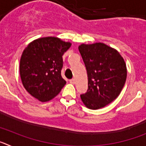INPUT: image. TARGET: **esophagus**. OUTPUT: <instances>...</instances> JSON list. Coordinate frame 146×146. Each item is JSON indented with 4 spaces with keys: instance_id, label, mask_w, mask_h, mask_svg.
Instances as JSON below:
<instances>
[{
    "instance_id": "34e87169",
    "label": "esophagus",
    "mask_w": 146,
    "mask_h": 146,
    "mask_svg": "<svg viewBox=\"0 0 146 146\" xmlns=\"http://www.w3.org/2000/svg\"><path fill=\"white\" fill-rule=\"evenodd\" d=\"M69 82H70V83H72V84H74V83H75V80L74 79L69 80Z\"/></svg>"
}]
</instances>
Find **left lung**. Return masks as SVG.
Instances as JSON below:
<instances>
[{
	"instance_id": "obj_1",
	"label": "left lung",
	"mask_w": 146,
	"mask_h": 146,
	"mask_svg": "<svg viewBox=\"0 0 146 146\" xmlns=\"http://www.w3.org/2000/svg\"><path fill=\"white\" fill-rule=\"evenodd\" d=\"M88 74V90L80 95L87 108L97 110L116 99L126 80V66L119 52L103 43L78 47Z\"/></svg>"
}]
</instances>
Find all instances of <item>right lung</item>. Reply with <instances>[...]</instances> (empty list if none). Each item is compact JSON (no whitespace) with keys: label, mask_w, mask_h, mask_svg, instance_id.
<instances>
[{"label":"right lung","mask_w":146,"mask_h":146,"mask_svg":"<svg viewBox=\"0 0 146 146\" xmlns=\"http://www.w3.org/2000/svg\"><path fill=\"white\" fill-rule=\"evenodd\" d=\"M71 43L56 37L34 40L24 50L20 59L22 82L31 96L41 102L53 99L66 83L61 77L63 58Z\"/></svg>","instance_id":"right-lung-1"}]
</instances>
